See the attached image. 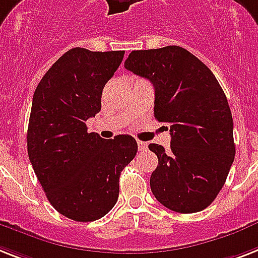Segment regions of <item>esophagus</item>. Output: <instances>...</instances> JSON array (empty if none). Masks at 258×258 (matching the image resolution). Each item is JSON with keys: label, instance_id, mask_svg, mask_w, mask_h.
Segmentation results:
<instances>
[{"label": "esophagus", "instance_id": "obj_1", "mask_svg": "<svg viewBox=\"0 0 258 258\" xmlns=\"http://www.w3.org/2000/svg\"><path fill=\"white\" fill-rule=\"evenodd\" d=\"M148 147V144L146 143V142H140V140H138V150L139 151H146Z\"/></svg>", "mask_w": 258, "mask_h": 258}]
</instances>
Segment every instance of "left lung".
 <instances>
[{
    "label": "left lung",
    "instance_id": "left-lung-1",
    "mask_svg": "<svg viewBox=\"0 0 258 258\" xmlns=\"http://www.w3.org/2000/svg\"><path fill=\"white\" fill-rule=\"evenodd\" d=\"M124 68L150 79L155 118L169 124V150L148 146L159 160L152 194L171 211L200 212L221 190L236 154L227 96L212 71L180 46L134 50Z\"/></svg>",
    "mask_w": 258,
    "mask_h": 258
}]
</instances>
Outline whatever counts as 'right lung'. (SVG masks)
<instances>
[{
    "mask_svg": "<svg viewBox=\"0 0 258 258\" xmlns=\"http://www.w3.org/2000/svg\"><path fill=\"white\" fill-rule=\"evenodd\" d=\"M124 51L69 50L47 70L33 95L27 154L46 198L63 216L94 221L119 196V176L138 152L133 136L106 140L87 133L100 111L104 85Z\"/></svg>",
    "mask_w": 258,
    "mask_h": 258,
    "instance_id": "add662e5",
    "label": "right lung"
}]
</instances>
